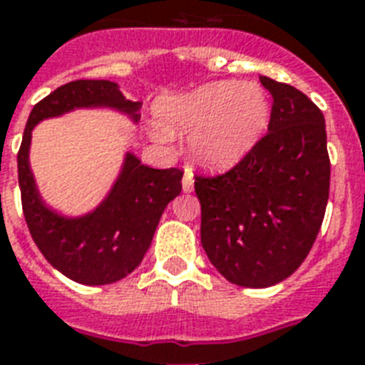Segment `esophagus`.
<instances>
[{"mask_svg": "<svg viewBox=\"0 0 365 365\" xmlns=\"http://www.w3.org/2000/svg\"><path fill=\"white\" fill-rule=\"evenodd\" d=\"M193 183H195L193 174H191V172H189V170H185V174H183V180H182L183 191H185V193H189V191H193Z\"/></svg>", "mask_w": 365, "mask_h": 365, "instance_id": "esophagus-1", "label": "esophagus"}]
</instances>
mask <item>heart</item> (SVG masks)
I'll return each mask as SVG.
<instances>
[{
	"label": "heart",
	"instance_id": "1",
	"mask_svg": "<svg viewBox=\"0 0 365 365\" xmlns=\"http://www.w3.org/2000/svg\"><path fill=\"white\" fill-rule=\"evenodd\" d=\"M269 98L257 83L216 81L193 93L166 100L160 121L168 132L191 134L189 153L208 168H225L239 163L265 130ZM160 142L168 140L157 130Z\"/></svg>",
	"mask_w": 365,
	"mask_h": 365
}]
</instances>
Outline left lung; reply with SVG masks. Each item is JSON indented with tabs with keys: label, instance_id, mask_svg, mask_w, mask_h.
I'll return each mask as SVG.
<instances>
[{
	"label": "left lung",
	"instance_id": "1",
	"mask_svg": "<svg viewBox=\"0 0 365 365\" xmlns=\"http://www.w3.org/2000/svg\"><path fill=\"white\" fill-rule=\"evenodd\" d=\"M271 93L269 132L231 170L195 176L200 242L229 282L267 288L305 261L329 197L322 111L292 85L259 77Z\"/></svg>",
	"mask_w": 365,
	"mask_h": 365
}]
</instances>
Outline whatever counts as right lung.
<instances>
[{
    "instance_id": "1",
    "label": "right lung",
    "mask_w": 365,
    "mask_h": 365,
    "mask_svg": "<svg viewBox=\"0 0 365 365\" xmlns=\"http://www.w3.org/2000/svg\"><path fill=\"white\" fill-rule=\"evenodd\" d=\"M77 108H111L138 121L142 104L126 100L117 83L106 79L66 83L37 102L16 157L22 212L31 239L56 271L79 284L102 286L121 280L142 263L166 205L182 191L183 170L151 168L126 153L121 174L98 208L79 217L60 216L43 202L30 170L31 130L43 119Z\"/></svg>"
}]
</instances>
